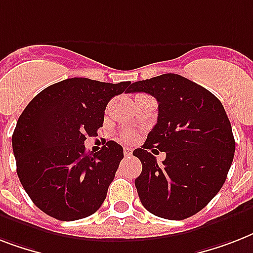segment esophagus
I'll return each instance as SVG.
<instances>
[{"instance_id":"esophagus-1","label":"esophagus","mask_w":253,"mask_h":253,"mask_svg":"<svg viewBox=\"0 0 253 253\" xmlns=\"http://www.w3.org/2000/svg\"><path fill=\"white\" fill-rule=\"evenodd\" d=\"M131 154H132V150H131L130 147H125L123 148V155L125 156H131Z\"/></svg>"}]
</instances>
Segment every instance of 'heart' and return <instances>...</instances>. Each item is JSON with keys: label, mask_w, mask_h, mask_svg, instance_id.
<instances>
[{"label": "heart", "mask_w": 253, "mask_h": 253, "mask_svg": "<svg viewBox=\"0 0 253 253\" xmlns=\"http://www.w3.org/2000/svg\"><path fill=\"white\" fill-rule=\"evenodd\" d=\"M121 138H122L123 140H126V142H132L135 139V134L134 132H131V131H126V132H122Z\"/></svg>", "instance_id": "1"}]
</instances>
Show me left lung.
I'll list each match as a JSON object with an SVG mask.
<instances>
[{
	"instance_id": "obj_1",
	"label": "left lung",
	"mask_w": 253,
	"mask_h": 253,
	"mask_svg": "<svg viewBox=\"0 0 253 253\" xmlns=\"http://www.w3.org/2000/svg\"><path fill=\"white\" fill-rule=\"evenodd\" d=\"M127 91H146L159 102L158 123L132 152L143 166L135 180L140 202L166 219L194 215L223 186L234 159L235 139L223 105L174 73L136 81ZM156 148L166 152L162 165L152 155Z\"/></svg>"
}]
</instances>
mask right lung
Wrapping results in <instances>:
<instances>
[{
	"mask_svg": "<svg viewBox=\"0 0 253 253\" xmlns=\"http://www.w3.org/2000/svg\"><path fill=\"white\" fill-rule=\"evenodd\" d=\"M130 84L67 79L43 89L18 118L11 138L17 174L47 215L77 220L101 208L123 148L109 140L101 151L87 154L84 142L102 127L109 101Z\"/></svg>",
	"mask_w": 253,
	"mask_h": 253,
	"instance_id": "obj_1",
	"label": "right lung"
}]
</instances>
